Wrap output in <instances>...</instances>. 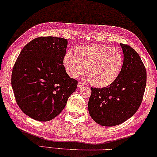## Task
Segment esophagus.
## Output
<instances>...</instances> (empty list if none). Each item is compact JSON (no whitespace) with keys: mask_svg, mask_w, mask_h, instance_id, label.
I'll use <instances>...</instances> for the list:
<instances>
[{"mask_svg":"<svg viewBox=\"0 0 157 157\" xmlns=\"http://www.w3.org/2000/svg\"><path fill=\"white\" fill-rule=\"evenodd\" d=\"M84 85H85L84 83H82V82H79L78 84H77V87H78V88H82V87L84 86Z\"/></svg>","mask_w":157,"mask_h":157,"instance_id":"esophagus-1","label":"esophagus"}]
</instances>
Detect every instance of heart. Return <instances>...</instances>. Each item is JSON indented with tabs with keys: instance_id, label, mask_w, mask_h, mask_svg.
Segmentation results:
<instances>
[{
	"instance_id": "b5f03b06",
	"label": "heart",
	"mask_w": 157,
	"mask_h": 157,
	"mask_svg": "<svg viewBox=\"0 0 157 157\" xmlns=\"http://www.w3.org/2000/svg\"><path fill=\"white\" fill-rule=\"evenodd\" d=\"M123 58L121 53L104 45H90L75 51V55L67 52L64 64L71 76H80L86 67V75L93 85L105 87L110 85L120 75Z\"/></svg>"
}]
</instances>
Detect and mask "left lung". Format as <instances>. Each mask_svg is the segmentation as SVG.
Returning <instances> with one entry per match:
<instances>
[{"label": "left lung", "instance_id": "left-lung-1", "mask_svg": "<svg viewBox=\"0 0 157 157\" xmlns=\"http://www.w3.org/2000/svg\"><path fill=\"white\" fill-rule=\"evenodd\" d=\"M124 60L120 75L104 88H91L89 114L102 126L118 125L130 118L141 104L146 85V69L140 56L120 43Z\"/></svg>", "mask_w": 157, "mask_h": 157}]
</instances>
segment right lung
Here are the masks:
<instances>
[{
    "instance_id": "1",
    "label": "right lung",
    "mask_w": 157,
    "mask_h": 157,
    "mask_svg": "<svg viewBox=\"0 0 157 157\" xmlns=\"http://www.w3.org/2000/svg\"><path fill=\"white\" fill-rule=\"evenodd\" d=\"M67 40L38 37L27 43L13 65L11 85L20 109L35 120L46 122L59 115L77 81L64 66Z\"/></svg>"
}]
</instances>
